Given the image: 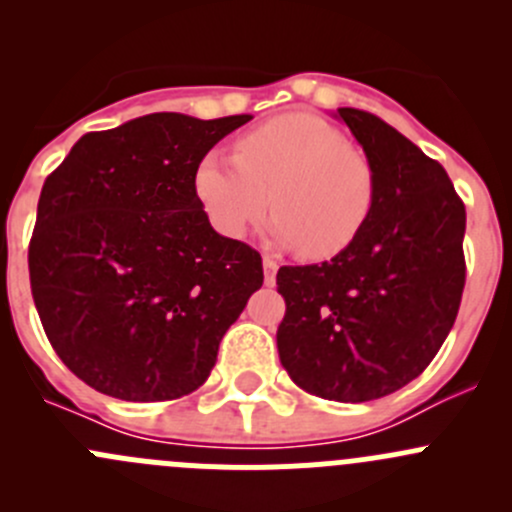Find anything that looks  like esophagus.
<instances>
[{"label": "esophagus", "instance_id": "34e87169", "mask_svg": "<svg viewBox=\"0 0 512 512\" xmlns=\"http://www.w3.org/2000/svg\"><path fill=\"white\" fill-rule=\"evenodd\" d=\"M262 270H265V282H267V285H275L277 262L272 260V257H265V260H262Z\"/></svg>", "mask_w": 512, "mask_h": 512}]
</instances>
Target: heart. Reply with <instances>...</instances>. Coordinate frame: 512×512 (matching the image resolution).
Returning a JSON list of instances; mask_svg holds the SVG:
<instances>
[{
  "label": "heart",
  "instance_id": "heart-1",
  "mask_svg": "<svg viewBox=\"0 0 512 512\" xmlns=\"http://www.w3.org/2000/svg\"><path fill=\"white\" fill-rule=\"evenodd\" d=\"M195 195L215 230L242 237L275 205L270 232L332 260L359 240L376 205L374 165L332 123L287 113L237 138L235 158L208 153L195 168Z\"/></svg>",
  "mask_w": 512,
  "mask_h": 512
}]
</instances>
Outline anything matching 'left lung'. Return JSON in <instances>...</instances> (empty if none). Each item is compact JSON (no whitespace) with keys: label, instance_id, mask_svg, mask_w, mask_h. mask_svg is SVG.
I'll use <instances>...</instances> for the list:
<instances>
[{"label":"left lung","instance_id":"8db88e82","mask_svg":"<svg viewBox=\"0 0 512 512\" xmlns=\"http://www.w3.org/2000/svg\"><path fill=\"white\" fill-rule=\"evenodd\" d=\"M337 116L374 165V213L342 255L280 267L277 349L299 389L361 404L414 381L446 342L466 285V205L443 165L379 116Z\"/></svg>","mask_w":512,"mask_h":512}]
</instances>
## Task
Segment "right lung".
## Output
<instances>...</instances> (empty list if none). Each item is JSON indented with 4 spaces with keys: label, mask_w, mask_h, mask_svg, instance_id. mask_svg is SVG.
Returning <instances> with one entry per match:
<instances>
[{
    "label": "right lung",
    "mask_w": 512,
    "mask_h": 512,
    "mask_svg": "<svg viewBox=\"0 0 512 512\" xmlns=\"http://www.w3.org/2000/svg\"><path fill=\"white\" fill-rule=\"evenodd\" d=\"M252 116L151 113L79 138L44 180L29 242L36 312L59 359L123 401H170L213 371L262 287V257L218 235L193 178Z\"/></svg>",
    "instance_id": "add662e5"
}]
</instances>
